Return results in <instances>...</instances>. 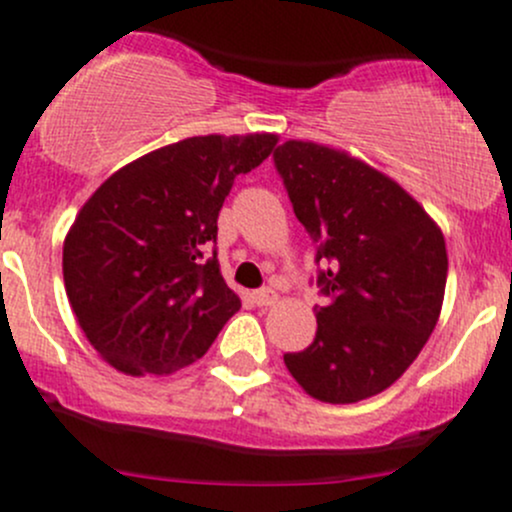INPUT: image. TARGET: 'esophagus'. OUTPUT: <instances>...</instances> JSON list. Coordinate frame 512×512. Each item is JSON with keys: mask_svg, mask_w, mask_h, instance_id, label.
Listing matches in <instances>:
<instances>
[{"mask_svg": "<svg viewBox=\"0 0 512 512\" xmlns=\"http://www.w3.org/2000/svg\"><path fill=\"white\" fill-rule=\"evenodd\" d=\"M252 302H255L257 307H270V304L277 302V292L272 287H262L257 289V292H252Z\"/></svg>", "mask_w": 512, "mask_h": 512, "instance_id": "1", "label": "esophagus"}]
</instances>
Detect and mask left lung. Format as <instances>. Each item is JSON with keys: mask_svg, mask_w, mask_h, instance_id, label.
I'll list each match as a JSON object with an SVG mask.
<instances>
[{"mask_svg": "<svg viewBox=\"0 0 512 512\" xmlns=\"http://www.w3.org/2000/svg\"><path fill=\"white\" fill-rule=\"evenodd\" d=\"M294 215L317 245V334L285 354L309 396L354 404L394 384L438 322L448 257L441 230L391 178L334 148L272 153Z\"/></svg>", "mask_w": 512, "mask_h": 512, "instance_id": "obj_1", "label": "left lung"}]
</instances>
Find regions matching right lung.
I'll return each mask as SVG.
<instances>
[{
  "label": "right lung",
  "instance_id": "add662e5",
  "mask_svg": "<svg viewBox=\"0 0 512 512\" xmlns=\"http://www.w3.org/2000/svg\"><path fill=\"white\" fill-rule=\"evenodd\" d=\"M275 133L195 136L113 173L64 242V285L86 339L131 376L170 374L210 349L240 297L218 262V215Z\"/></svg>",
  "mask_w": 512,
  "mask_h": 512
}]
</instances>
